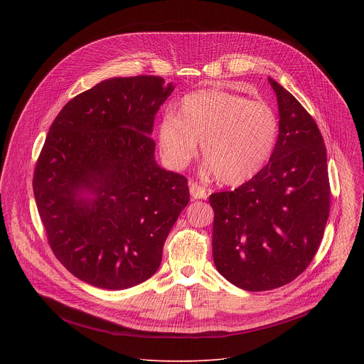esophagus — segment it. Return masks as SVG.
<instances>
[{"label":"esophagus","instance_id":"esophagus-1","mask_svg":"<svg viewBox=\"0 0 364 364\" xmlns=\"http://www.w3.org/2000/svg\"><path fill=\"white\" fill-rule=\"evenodd\" d=\"M190 196L194 198V200H198V198H205L207 197V190L197 184V183H190Z\"/></svg>","mask_w":364,"mask_h":364}]
</instances>
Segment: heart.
<instances>
[{
  "instance_id": "1",
  "label": "heart",
  "mask_w": 364,
  "mask_h": 364,
  "mask_svg": "<svg viewBox=\"0 0 364 364\" xmlns=\"http://www.w3.org/2000/svg\"><path fill=\"white\" fill-rule=\"evenodd\" d=\"M278 134L279 119L268 103L228 90L204 89L186 95L176 115H164L159 125V145L167 166L183 170L200 141L205 168L220 183L237 186L268 164Z\"/></svg>"
}]
</instances>
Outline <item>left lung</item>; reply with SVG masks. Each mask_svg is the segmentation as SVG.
I'll use <instances>...</instances> for the list:
<instances>
[{"label": "left lung", "instance_id": "left-lung-1", "mask_svg": "<svg viewBox=\"0 0 364 364\" xmlns=\"http://www.w3.org/2000/svg\"><path fill=\"white\" fill-rule=\"evenodd\" d=\"M278 100L279 134L269 163L235 191L210 196L213 261L245 291L294 281L313 261L330 212L327 152L301 103L268 79Z\"/></svg>", "mask_w": 364, "mask_h": 364}]
</instances>
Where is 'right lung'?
I'll return each instance as SVG.
<instances>
[{
  "mask_svg": "<svg viewBox=\"0 0 364 364\" xmlns=\"http://www.w3.org/2000/svg\"><path fill=\"white\" fill-rule=\"evenodd\" d=\"M174 87L160 76L102 80L48 129L33 178L37 210L51 250L89 285L151 278L190 200L187 178L157 164L149 138Z\"/></svg>",
  "mask_w": 364,
  "mask_h": 364,
  "instance_id": "obj_1",
  "label": "right lung"
}]
</instances>
